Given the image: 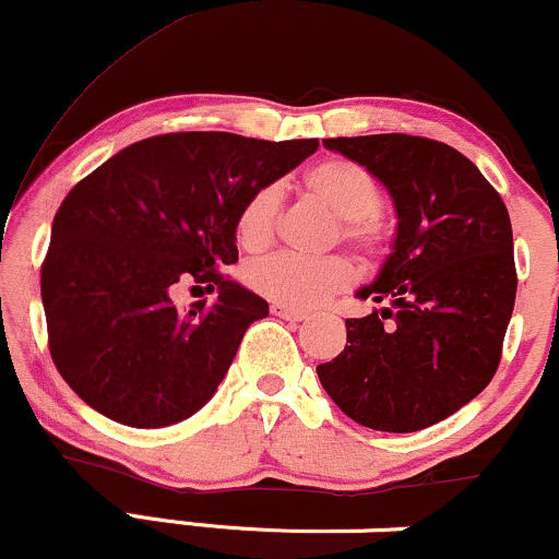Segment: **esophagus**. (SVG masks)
<instances>
[{
  "instance_id": "obj_1",
  "label": "esophagus",
  "mask_w": 559,
  "mask_h": 559,
  "mask_svg": "<svg viewBox=\"0 0 559 559\" xmlns=\"http://www.w3.org/2000/svg\"><path fill=\"white\" fill-rule=\"evenodd\" d=\"M273 316H278V318H284V320H292V323H301V320H307V312L288 310V307H281V305H273Z\"/></svg>"
}]
</instances>
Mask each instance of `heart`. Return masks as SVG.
Here are the masks:
<instances>
[{"label":"heart","mask_w":559,"mask_h":559,"mask_svg":"<svg viewBox=\"0 0 559 559\" xmlns=\"http://www.w3.org/2000/svg\"><path fill=\"white\" fill-rule=\"evenodd\" d=\"M305 189L329 204L333 215L344 221V239L360 249H373L378 241L376 215L381 213V183L368 168L352 159H323L305 173ZM281 210L278 186H262L243 202L236 217V239L243 249L267 247L275 234ZM247 284L275 305L288 310H312L329 301L355 281V267L344 258H299V254H273L249 262Z\"/></svg>","instance_id":"1"}]
</instances>
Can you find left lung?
<instances>
[{
    "instance_id": "8db88e82",
    "label": "left lung",
    "mask_w": 559,
    "mask_h": 559,
    "mask_svg": "<svg viewBox=\"0 0 559 559\" xmlns=\"http://www.w3.org/2000/svg\"><path fill=\"white\" fill-rule=\"evenodd\" d=\"M394 202L389 258L346 320V346L318 365L325 394L373 431L413 433L449 418L497 373L518 292L502 197L452 146L407 133L323 139Z\"/></svg>"
}]
</instances>
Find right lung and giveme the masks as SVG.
Listing matches in <instances>:
<instances>
[{
	"instance_id": "1",
	"label": "right lung",
	"mask_w": 559,
	"mask_h": 559,
	"mask_svg": "<svg viewBox=\"0 0 559 559\" xmlns=\"http://www.w3.org/2000/svg\"><path fill=\"white\" fill-rule=\"evenodd\" d=\"M318 139L165 133L126 146L73 186L41 265L49 352L105 418L163 428L202 409L267 301L217 273L234 265L243 202L297 168ZM218 288L181 313L178 280Z\"/></svg>"
}]
</instances>
